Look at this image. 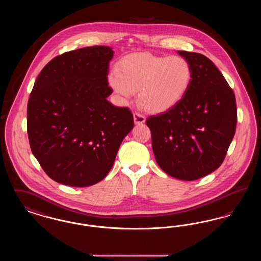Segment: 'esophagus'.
Returning <instances> with one entry per match:
<instances>
[{"instance_id": "esophagus-1", "label": "esophagus", "mask_w": 261, "mask_h": 261, "mask_svg": "<svg viewBox=\"0 0 261 261\" xmlns=\"http://www.w3.org/2000/svg\"><path fill=\"white\" fill-rule=\"evenodd\" d=\"M145 121H146V117H145L144 115H142V114H140V113H138V112L134 113V122H135L136 124H142V123H144Z\"/></svg>"}]
</instances>
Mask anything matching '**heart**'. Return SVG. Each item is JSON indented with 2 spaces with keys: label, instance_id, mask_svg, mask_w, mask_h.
I'll use <instances>...</instances> for the list:
<instances>
[{
  "label": "heart",
  "instance_id": "1",
  "mask_svg": "<svg viewBox=\"0 0 261 261\" xmlns=\"http://www.w3.org/2000/svg\"><path fill=\"white\" fill-rule=\"evenodd\" d=\"M192 67L186 59L140 53L125 58L117 71L109 76L114 92L129 99L138 91L140 107L149 113H162L175 107L192 81Z\"/></svg>",
  "mask_w": 261,
  "mask_h": 261
}]
</instances>
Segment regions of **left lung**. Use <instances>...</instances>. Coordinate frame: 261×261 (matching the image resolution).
<instances>
[{"instance_id":"1","label":"left lung","mask_w":261,"mask_h":261,"mask_svg":"<svg viewBox=\"0 0 261 261\" xmlns=\"http://www.w3.org/2000/svg\"><path fill=\"white\" fill-rule=\"evenodd\" d=\"M177 53L192 67L191 85L171 110L149 116L146 123L159 166L176 179L193 181L222 164L236 132V99L208 58Z\"/></svg>"}]
</instances>
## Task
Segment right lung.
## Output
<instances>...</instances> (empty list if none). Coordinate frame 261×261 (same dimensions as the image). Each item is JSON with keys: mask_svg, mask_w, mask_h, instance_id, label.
Instances as JSON below:
<instances>
[{"mask_svg": "<svg viewBox=\"0 0 261 261\" xmlns=\"http://www.w3.org/2000/svg\"><path fill=\"white\" fill-rule=\"evenodd\" d=\"M113 50L94 46L51 60L40 72L27 105L30 148L46 174L66 186L101 181L133 129V114L108 100Z\"/></svg>", "mask_w": 261, "mask_h": 261, "instance_id": "right-lung-1", "label": "right lung"}]
</instances>
